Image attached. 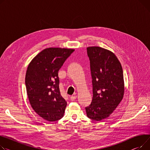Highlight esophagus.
Masks as SVG:
<instances>
[{
    "instance_id": "1",
    "label": "esophagus",
    "mask_w": 150,
    "mask_h": 150,
    "mask_svg": "<svg viewBox=\"0 0 150 150\" xmlns=\"http://www.w3.org/2000/svg\"><path fill=\"white\" fill-rule=\"evenodd\" d=\"M76 98H77L76 95H74V96H72L71 98H70V99H71V101H75V99H76Z\"/></svg>"
}]
</instances>
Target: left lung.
Here are the masks:
<instances>
[{
	"label": "left lung",
	"mask_w": 150,
	"mask_h": 150,
	"mask_svg": "<svg viewBox=\"0 0 150 150\" xmlns=\"http://www.w3.org/2000/svg\"><path fill=\"white\" fill-rule=\"evenodd\" d=\"M87 51L91 63L93 99L86 111L88 117L100 121L110 115L122 100L125 90L122 67L109 50L90 46Z\"/></svg>",
	"instance_id": "obj_1"
}]
</instances>
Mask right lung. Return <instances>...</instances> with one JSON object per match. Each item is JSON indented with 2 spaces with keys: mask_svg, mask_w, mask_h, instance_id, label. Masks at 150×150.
Masks as SVG:
<instances>
[{
  "mask_svg": "<svg viewBox=\"0 0 150 150\" xmlns=\"http://www.w3.org/2000/svg\"><path fill=\"white\" fill-rule=\"evenodd\" d=\"M73 49L49 47L38 53L28 65L25 84L29 101L35 113L50 122L64 116L67 102L59 88L58 71Z\"/></svg>",
  "mask_w": 150,
  "mask_h": 150,
  "instance_id": "1",
  "label": "right lung"
}]
</instances>
